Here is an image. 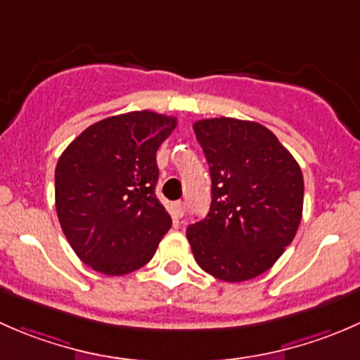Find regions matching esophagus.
<instances>
[{
	"mask_svg": "<svg viewBox=\"0 0 360 360\" xmlns=\"http://www.w3.org/2000/svg\"><path fill=\"white\" fill-rule=\"evenodd\" d=\"M172 212L176 217H183L184 212H186V205H184V202H174Z\"/></svg>",
	"mask_w": 360,
	"mask_h": 360,
	"instance_id": "34e87169",
	"label": "esophagus"
}]
</instances>
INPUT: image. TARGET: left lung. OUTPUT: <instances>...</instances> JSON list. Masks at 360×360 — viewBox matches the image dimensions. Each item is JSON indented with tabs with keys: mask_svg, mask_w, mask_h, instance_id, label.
<instances>
[{
	"mask_svg": "<svg viewBox=\"0 0 360 360\" xmlns=\"http://www.w3.org/2000/svg\"><path fill=\"white\" fill-rule=\"evenodd\" d=\"M212 181V202L190 224L188 242L202 270L244 282L274 266L292 242L303 212V174L271 130L248 120L193 125Z\"/></svg>",
	"mask_w": 360,
	"mask_h": 360,
	"instance_id": "8db88e82",
	"label": "left lung"
}]
</instances>
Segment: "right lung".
I'll return each mask as SVG.
<instances>
[{"mask_svg": "<svg viewBox=\"0 0 360 360\" xmlns=\"http://www.w3.org/2000/svg\"><path fill=\"white\" fill-rule=\"evenodd\" d=\"M177 118L110 116L83 130L56 167V209L76 256L104 275L144 266L172 226L155 195L157 151Z\"/></svg>", "mask_w": 360, "mask_h": 360, "instance_id": "obj_1", "label": "right lung"}]
</instances>
